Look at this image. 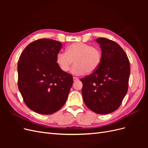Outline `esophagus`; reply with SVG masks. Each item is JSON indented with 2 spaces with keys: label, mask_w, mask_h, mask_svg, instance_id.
I'll list each match as a JSON object with an SVG mask.
<instances>
[{
  "label": "esophagus",
  "mask_w": 148,
  "mask_h": 148,
  "mask_svg": "<svg viewBox=\"0 0 148 148\" xmlns=\"http://www.w3.org/2000/svg\"><path fill=\"white\" fill-rule=\"evenodd\" d=\"M73 82H77V81H78V80L79 79L78 78L75 77L73 78Z\"/></svg>",
  "instance_id": "esophagus-1"
}]
</instances>
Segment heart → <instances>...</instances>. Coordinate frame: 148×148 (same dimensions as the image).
Returning a JSON list of instances; mask_svg holds the SVG:
<instances>
[{
    "label": "heart",
    "mask_w": 148,
    "mask_h": 148,
    "mask_svg": "<svg viewBox=\"0 0 148 148\" xmlns=\"http://www.w3.org/2000/svg\"><path fill=\"white\" fill-rule=\"evenodd\" d=\"M102 61V52L99 48L89 44L77 42L66 48V53L59 52L56 62L59 69L67 72L74 62L71 72L75 75L91 73L99 68Z\"/></svg>",
    "instance_id": "b5f03b06"
}]
</instances>
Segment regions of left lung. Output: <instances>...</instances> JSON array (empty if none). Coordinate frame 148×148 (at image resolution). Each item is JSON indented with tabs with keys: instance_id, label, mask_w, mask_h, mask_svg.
I'll list each match as a JSON object with an SVG mask.
<instances>
[{
	"instance_id": "1",
	"label": "left lung",
	"mask_w": 148,
	"mask_h": 148,
	"mask_svg": "<svg viewBox=\"0 0 148 148\" xmlns=\"http://www.w3.org/2000/svg\"><path fill=\"white\" fill-rule=\"evenodd\" d=\"M96 41L102 51L101 65L82 78L84 104L99 114H107L120 107L128 91L130 66L126 53L117 43L104 38Z\"/></svg>"
}]
</instances>
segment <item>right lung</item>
Wrapping results in <instances>:
<instances>
[{"instance_id": "1", "label": "right lung", "mask_w": 148, "mask_h": 148, "mask_svg": "<svg viewBox=\"0 0 148 148\" xmlns=\"http://www.w3.org/2000/svg\"><path fill=\"white\" fill-rule=\"evenodd\" d=\"M62 44L40 39L26 46L18 63V86L26 105L40 114L49 115L61 109L73 84V77L62 71L56 56Z\"/></svg>"}]
</instances>
